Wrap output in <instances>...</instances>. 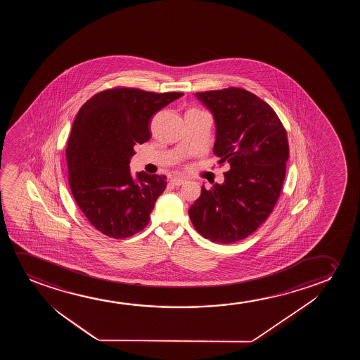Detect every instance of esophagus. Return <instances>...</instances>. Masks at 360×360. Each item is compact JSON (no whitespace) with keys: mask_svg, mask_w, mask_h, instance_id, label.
Segmentation results:
<instances>
[{"mask_svg":"<svg viewBox=\"0 0 360 360\" xmlns=\"http://www.w3.org/2000/svg\"><path fill=\"white\" fill-rule=\"evenodd\" d=\"M171 183H172L173 186H182L186 183V179H183V178L174 177L171 179Z\"/></svg>","mask_w":360,"mask_h":360,"instance_id":"esophagus-1","label":"esophagus"}]
</instances>
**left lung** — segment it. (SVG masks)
Masks as SVG:
<instances>
[{"mask_svg": "<svg viewBox=\"0 0 360 360\" xmlns=\"http://www.w3.org/2000/svg\"><path fill=\"white\" fill-rule=\"evenodd\" d=\"M215 123L214 153L230 165L221 184L202 187L189 217L204 238L232 243L250 236L273 212L289 158L286 131L276 112L246 89L195 94Z\"/></svg>", "mask_w": 360, "mask_h": 360, "instance_id": "left-lung-1", "label": "left lung"}]
</instances>
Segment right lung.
Listing matches in <instances>:
<instances>
[{"mask_svg": "<svg viewBox=\"0 0 360 360\" xmlns=\"http://www.w3.org/2000/svg\"><path fill=\"white\" fill-rule=\"evenodd\" d=\"M182 96L107 89L79 109L66 148L70 188L84 217L104 235L127 238L150 221L166 176H133L129 165L134 146L151 136L153 114Z\"/></svg>", "mask_w": 360, "mask_h": 360, "instance_id": "right-lung-1", "label": "right lung"}]
</instances>
